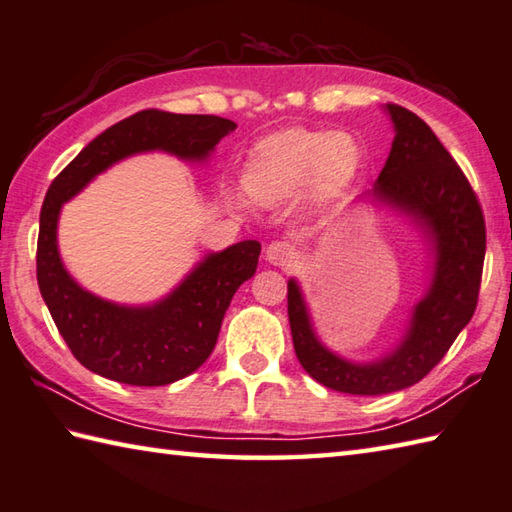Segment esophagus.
Masks as SVG:
<instances>
[{
    "mask_svg": "<svg viewBox=\"0 0 512 512\" xmlns=\"http://www.w3.org/2000/svg\"><path fill=\"white\" fill-rule=\"evenodd\" d=\"M297 255V248L291 244V241H273V244H268L266 248V259L271 262L273 266H286L291 264Z\"/></svg>",
    "mask_w": 512,
    "mask_h": 512,
    "instance_id": "esophagus-1",
    "label": "esophagus"
}]
</instances>
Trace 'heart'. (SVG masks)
Masks as SVG:
<instances>
[{
	"label": "heart",
	"instance_id": "heart-1",
	"mask_svg": "<svg viewBox=\"0 0 512 512\" xmlns=\"http://www.w3.org/2000/svg\"><path fill=\"white\" fill-rule=\"evenodd\" d=\"M360 147L347 134L288 129L257 147L244 183L259 203H277L311 183L315 199L338 194L356 176Z\"/></svg>",
	"mask_w": 512,
	"mask_h": 512
}]
</instances>
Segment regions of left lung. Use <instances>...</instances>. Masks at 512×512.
<instances>
[{"label": "left lung", "instance_id": "left-lung-1", "mask_svg": "<svg viewBox=\"0 0 512 512\" xmlns=\"http://www.w3.org/2000/svg\"><path fill=\"white\" fill-rule=\"evenodd\" d=\"M387 111L396 136L378 174L376 197L425 226L436 248L432 286L416 304L405 340L371 365L342 360L315 338L300 288L288 282V322L297 360L320 385L353 396L398 392L439 365L477 309L486 257V221L466 174L425 120L392 102Z\"/></svg>", "mask_w": 512, "mask_h": 512}]
</instances>
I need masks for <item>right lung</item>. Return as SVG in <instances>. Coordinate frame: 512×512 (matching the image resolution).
Listing matches in <instances>:
<instances>
[{
    "instance_id": "right-lung-1",
    "label": "right lung",
    "mask_w": 512,
    "mask_h": 512,
    "mask_svg": "<svg viewBox=\"0 0 512 512\" xmlns=\"http://www.w3.org/2000/svg\"><path fill=\"white\" fill-rule=\"evenodd\" d=\"M237 125L228 118L145 109L111 125L55 176L37 235V286L73 356L94 374L136 387L170 385L208 360L232 295L255 275L259 241H239L208 255L185 282L154 306H118L80 288L58 255V215L111 163L136 152L163 150L206 159Z\"/></svg>"
}]
</instances>
